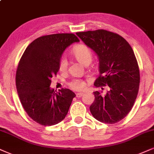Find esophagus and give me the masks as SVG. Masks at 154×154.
<instances>
[{"instance_id":"1","label":"esophagus","mask_w":154,"mask_h":154,"mask_svg":"<svg viewBox=\"0 0 154 154\" xmlns=\"http://www.w3.org/2000/svg\"><path fill=\"white\" fill-rule=\"evenodd\" d=\"M83 93H77V94H76V97L80 98V97H81V96H83Z\"/></svg>"}]
</instances>
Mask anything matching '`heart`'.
I'll use <instances>...</instances> for the list:
<instances>
[{
    "mask_svg": "<svg viewBox=\"0 0 154 154\" xmlns=\"http://www.w3.org/2000/svg\"><path fill=\"white\" fill-rule=\"evenodd\" d=\"M73 54L75 58L85 66L88 65L92 60L93 54L91 49L85 45H78L73 50ZM68 67V60L65 56L60 58L59 61V70L60 71H66ZM72 89L75 91L83 90L85 88V82L81 79H73L68 83Z\"/></svg>",
    "mask_w": 154,
    "mask_h": 154,
    "instance_id": "1",
    "label": "heart"
}]
</instances>
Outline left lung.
<instances>
[{
    "instance_id": "left-lung-1",
    "label": "left lung",
    "mask_w": 154,
    "mask_h": 154,
    "mask_svg": "<svg viewBox=\"0 0 154 154\" xmlns=\"http://www.w3.org/2000/svg\"><path fill=\"white\" fill-rule=\"evenodd\" d=\"M76 35L99 59L100 75L94 85L109 87L105 96L94 93L91 113L102 123L119 122L131 110L139 88V68L134 51L122 36L106 30L78 32Z\"/></svg>"
}]
</instances>
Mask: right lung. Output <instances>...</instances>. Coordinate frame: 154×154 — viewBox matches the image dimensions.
<instances>
[{"label":"right lung","mask_w":154,"mask_h":154,"mask_svg":"<svg viewBox=\"0 0 154 154\" xmlns=\"http://www.w3.org/2000/svg\"><path fill=\"white\" fill-rule=\"evenodd\" d=\"M73 33L43 35L26 48L16 75L17 92L28 116L42 126L60 123L67 115L75 94L68 88L55 92L51 78L59 71V61L66 48L79 42Z\"/></svg>","instance_id":"right-lung-1"}]
</instances>
